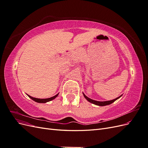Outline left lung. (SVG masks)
Wrapping results in <instances>:
<instances>
[{
  "mask_svg": "<svg viewBox=\"0 0 148 148\" xmlns=\"http://www.w3.org/2000/svg\"><path fill=\"white\" fill-rule=\"evenodd\" d=\"M83 96L84 97L85 99H86L88 101H89V102L92 103V104H94L95 105H97V106H107V105H109L110 104H112V103H113L114 101H115L116 100H117L119 98H120L121 96H122V95L120 96L119 97L115 98V99H113V100H110V101H95V100H93V99H90V98H89L88 97H87L86 95H84V94L83 92Z\"/></svg>",
  "mask_w": 148,
  "mask_h": 148,
  "instance_id": "left-lung-1",
  "label": "left lung"
}]
</instances>
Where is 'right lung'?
Listing matches in <instances>:
<instances>
[{
    "label": "right lung",
    "instance_id": "1",
    "mask_svg": "<svg viewBox=\"0 0 148 148\" xmlns=\"http://www.w3.org/2000/svg\"><path fill=\"white\" fill-rule=\"evenodd\" d=\"M59 93H58L57 95H56V96H53V97H51L50 98H46V99H39V98H35V97H31V96H30L28 95H27L28 96V97L29 98H31V99L33 100L35 102H38V103H46L47 102H49V101H52L53 99H54L56 97H57L58 96V95H59Z\"/></svg>",
    "mask_w": 148,
    "mask_h": 148
}]
</instances>
